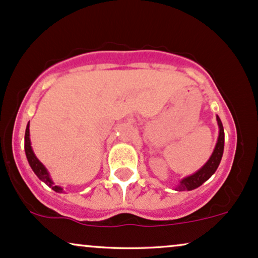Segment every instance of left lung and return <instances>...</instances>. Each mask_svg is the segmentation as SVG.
<instances>
[{
	"instance_id": "left-lung-1",
	"label": "left lung",
	"mask_w": 258,
	"mask_h": 258,
	"mask_svg": "<svg viewBox=\"0 0 258 258\" xmlns=\"http://www.w3.org/2000/svg\"><path fill=\"white\" fill-rule=\"evenodd\" d=\"M217 123H218L219 126V135H218V140H217L216 147L213 150L212 156L210 157L206 163L204 164V167H201L196 173L194 174L186 176V178L181 179L180 183L178 184L175 190L178 191H185V190H194L196 187H199L200 185H202L205 181L208 180L217 170L219 163H221L222 156H223V151H224V129H223V124L219 117L217 115Z\"/></svg>"
}]
</instances>
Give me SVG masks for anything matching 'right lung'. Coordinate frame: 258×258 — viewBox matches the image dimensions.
Here are the masks:
<instances>
[{"instance_id": "add662e5", "label": "right lung", "mask_w": 258, "mask_h": 258, "mask_svg": "<svg viewBox=\"0 0 258 258\" xmlns=\"http://www.w3.org/2000/svg\"><path fill=\"white\" fill-rule=\"evenodd\" d=\"M24 149H25V155H27L28 162L30 164L31 169L34 170V173L37 175V178L40 180H42L47 186H50L52 190H54L56 192H62L63 189L58 185H54L53 181H52L50 173L47 172L46 167L36 158L35 153H34L33 149H31V143H30V133H29V123L27 125V129H25V138H24Z\"/></svg>"}]
</instances>
